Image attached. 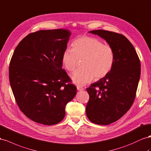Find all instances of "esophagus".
<instances>
[{
    "instance_id": "1",
    "label": "esophagus",
    "mask_w": 151,
    "mask_h": 151,
    "mask_svg": "<svg viewBox=\"0 0 151 151\" xmlns=\"http://www.w3.org/2000/svg\"><path fill=\"white\" fill-rule=\"evenodd\" d=\"M77 90H79V91L83 90V89H84V88L80 86H77Z\"/></svg>"
}]
</instances>
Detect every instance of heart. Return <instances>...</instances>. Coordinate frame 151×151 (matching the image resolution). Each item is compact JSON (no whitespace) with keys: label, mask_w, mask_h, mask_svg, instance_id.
I'll use <instances>...</instances> for the list:
<instances>
[{"label":"heart","mask_w":151,"mask_h":151,"mask_svg":"<svg viewBox=\"0 0 151 151\" xmlns=\"http://www.w3.org/2000/svg\"><path fill=\"white\" fill-rule=\"evenodd\" d=\"M72 48L67 47L62 55V62L68 72H74L82 61L83 68L72 76L73 81L78 85L90 83L95 78L100 79L107 76L114 64L113 48L100 40L88 36L76 39Z\"/></svg>","instance_id":"obj_1"}]
</instances>
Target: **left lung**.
I'll list each match as a JSON object with an SVG mask.
<instances>
[{"label":"left lung","mask_w":151,"mask_h":151,"mask_svg":"<svg viewBox=\"0 0 151 151\" xmlns=\"http://www.w3.org/2000/svg\"><path fill=\"white\" fill-rule=\"evenodd\" d=\"M90 32L104 39L114 51L111 72L86 88L88 118L95 124L108 125L119 119L132 106L140 77V61L124 35L104 30Z\"/></svg>","instance_id":"1"}]
</instances>
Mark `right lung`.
Listing matches in <instances>:
<instances>
[{"label": "right lung", "mask_w": 151, "mask_h": 151, "mask_svg": "<svg viewBox=\"0 0 151 151\" xmlns=\"http://www.w3.org/2000/svg\"><path fill=\"white\" fill-rule=\"evenodd\" d=\"M71 32L37 31L19 42L9 63L10 85L16 104L36 123L53 125L65 115V106L77 88L62 68V55Z\"/></svg>", "instance_id": "obj_1"}]
</instances>
